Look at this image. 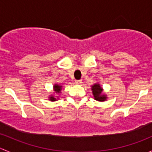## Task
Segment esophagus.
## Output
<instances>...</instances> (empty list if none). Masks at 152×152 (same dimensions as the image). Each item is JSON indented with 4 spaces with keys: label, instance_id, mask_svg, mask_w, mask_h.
Wrapping results in <instances>:
<instances>
[{
    "label": "esophagus",
    "instance_id": "34e87169",
    "mask_svg": "<svg viewBox=\"0 0 152 152\" xmlns=\"http://www.w3.org/2000/svg\"><path fill=\"white\" fill-rule=\"evenodd\" d=\"M82 83V81L81 80V79H79V80H76V84H77V85H80V84Z\"/></svg>",
    "mask_w": 152,
    "mask_h": 152
}]
</instances>
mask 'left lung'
<instances>
[{
    "label": "left lung",
    "instance_id": "1",
    "mask_svg": "<svg viewBox=\"0 0 152 152\" xmlns=\"http://www.w3.org/2000/svg\"><path fill=\"white\" fill-rule=\"evenodd\" d=\"M92 91H93L94 99L99 102H104L107 99V96L104 94H102L103 89L101 87L100 85L98 83L94 84L92 86Z\"/></svg>",
    "mask_w": 152,
    "mask_h": 152
}]
</instances>
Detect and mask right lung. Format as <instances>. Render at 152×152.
Listing matches in <instances>:
<instances>
[{
    "mask_svg": "<svg viewBox=\"0 0 152 152\" xmlns=\"http://www.w3.org/2000/svg\"><path fill=\"white\" fill-rule=\"evenodd\" d=\"M61 90H62V86L59 85H53V90L55 91L56 93H61ZM49 100L51 101V102H55L56 101V98L53 97V96H50V97H49Z\"/></svg>",
    "mask_w": 152,
    "mask_h": 152,
    "instance_id": "1",
    "label": "right lung"
}]
</instances>
